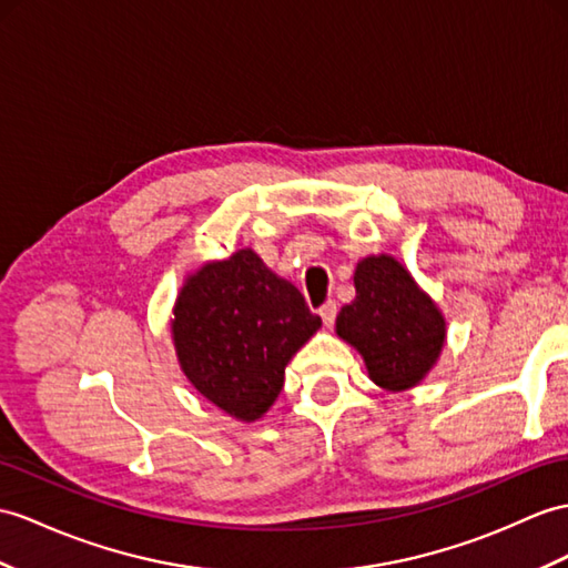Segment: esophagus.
I'll return each instance as SVG.
<instances>
[{
    "mask_svg": "<svg viewBox=\"0 0 568 568\" xmlns=\"http://www.w3.org/2000/svg\"><path fill=\"white\" fill-rule=\"evenodd\" d=\"M321 317H323V323H325L327 327L335 325V317H337V303H335V301H327L325 306H321Z\"/></svg>",
    "mask_w": 568,
    "mask_h": 568,
    "instance_id": "esophagus-1",
    "label": "esophagus"
}]
</instances>
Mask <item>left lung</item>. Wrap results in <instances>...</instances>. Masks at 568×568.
<instances>
[{
	"mask_svg": "<svg viewBox=\"0 0 568 568\" xmlns=\"http://www.w3.org/2000/svg\"><path fill=\"white\" fill-rule=\"evenodd\" d=\"M356 298L337 315V335L364 356L385 390L414 388L438 362L446 317L390 255H368L354 272Z\"/></svg>",
	"mask_w": 568,
	"mask_h": 568,
	"instance_id": "8db88e82",
	"label": "left lung"
}]
</instances>
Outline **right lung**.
I'll use <instances>...</instances> for the list:
<instances>
[{
    "label": "right lung",
    "instance_id": "1",
    "mask_svg": "<svg viewBox=\"0 0 568 568\" xmlns=\"http://www.w3.org/2000/svg\"><path fill=\"white\" fill-rule=\"evenodd\" d=\"M317 327L321 315L251 247L190 274L171 321L187 381L241 422H255L274 405L286 364Z\"/></svg>",
    "mask_w": 568,
    "mask_h": 568
}]
</instances>
